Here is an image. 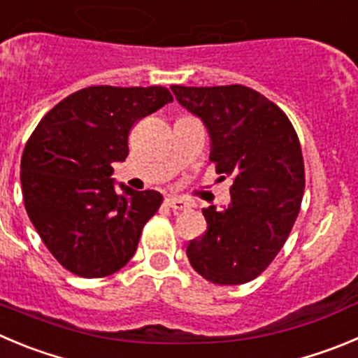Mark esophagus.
I'll use <instances>...</instances> for the list:
<instances>
[{
	"label": "esophagus",
	"mask_w": 358,
	"mask_h": 358,
	"mask_svg": "<svg viewBox=\"0 0 358 358\" xmlns=\"http://www.w3.org/2000/svg\"><path fill=\"white\" fill-rule=\"evenodd\" d=\"M166 205L173 210H185L187 206H189L183 199L176 198V196H168V198H166Z\"/></svg>",
	"instance_id": "1"
}]
</instances>
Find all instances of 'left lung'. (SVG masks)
<instances>
[{"label":"left lung","mask_w":358,"mask_h":358,"mask_svg":"<svg viewBox=\"0 0 358 358\" xmlns=\"http://www.w3.org/2000/svg\"><path fill=\"white\" fill-rule=\"evenodd\" d=\"M171 90L208 129L219 180H231V203L203 208L206 231L187 243V258L213 285L249 282L273 262L300 212L306 173L299 136L279 106L247 86Z\"/></svg>","instance_id":"obj_1"}]
</instances>
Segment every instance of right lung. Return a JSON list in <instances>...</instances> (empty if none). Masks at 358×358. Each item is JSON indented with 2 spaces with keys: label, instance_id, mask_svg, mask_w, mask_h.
<instances>
[{
  "label": "right lung",
  "instance_id": "1",
  "mask_svg": "<svg viewBox=\"0 0 358 358\" xmlns=\"http://www.w3.org/2000/svg\"><path fill=\"white\" fill-rule=\"evenodd\" d=\"M168 102L164 86H90L56 103L29 136L21 159L26 212L69 272L108 277L138 249L162 194L125 185L116 192L111 164L129 155L132 127Z\"/></svg>",
  "mask_w": 358,
  "mask_h": 358
}]
</instances>
